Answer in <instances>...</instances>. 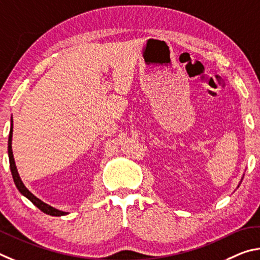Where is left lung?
<instances>
[{
	"label": "left lung",
	"mask_w": 260,
	"mask_h": 260,
	"mask_svg": "<svg viewBox=\"0 0 260 260\" xmlns=\"http://www.w3.org/2000/svg\"><path fill=\"white\" fill-rule=\"evenodd\" d=\"M244 176V175H243ZM242 179H243V177H242V178H241V181H242ZM241 181H240V184H241ZM240 184L238 185V187H239V186H240Z\"/></svg>",
	"instance_id": "1"
}]
</instances>
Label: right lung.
Wrapping results in <instances>:
<instances>
[{"label":"right lung","mask_w":260,"mask_h":260,"mask_svg":"<svg viewBox=\"0 0 260 260\" xmlns=\"http://www.w3.org/2000/svg\"><path fill=\"white\" fill-rule=\"evenodd\" d=\"M12 131H13V121H12V117H11L10 134H9V139H8V155H9V162H10V170H11V174H12V178H13V181H15L16 187L21 193V195H24L25 198L28 199L29 201L33 203L36 208H39L41 211H43L44 213H47V215L54 216V217H60V216L68 215V212L58 210V209L53 208L51 206H49V204L43 202L42 200H40L39 198H36L33 193L29 192V190L27 189V187L24 185V183H22L20 176H19V174H18L15 158H13V153H12Z\"/></svg>","instance_id":"obj_1"}]
</instances>
